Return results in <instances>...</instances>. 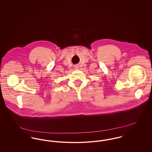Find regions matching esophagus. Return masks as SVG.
Returning <instances> with one entry per match:
<instances>
[{
	"mask_svg": "<svg viewBox=\"0 0 152 152\" xmlns=\"http://www.w3.org/2000/svg\"><path fill=\"white\" fill-rule=\"evenodd\" d=\"M75 68H76V69H77V68H78V66H75Z\"/></svg>",
	"mask_w": 152,
	"mask_h": 152,
	"instance_id": "obj_1",
	"label": "esophagus"
}]
</instances>
